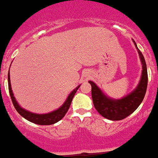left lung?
Segmentation results:
<instances>
[{"instance_id": "left-lung-1", "label": "left lung", "mask_w": 158, "mask_h": 158, "mask_svg": "<svg viewBox=\"0 0 158 158\" xmlns=\"http://www.w3.org/2000/svg\"><path fill=\"white\" fill-rule=\"evenodd\" d=\"M133 42L140 55L143 69L140 83L134 91L122 99H113L104 95L95 83L89 81L91 85V96L94 107L102 116L108 120H120L131 115L141 104L146 92L148 85L146 63L142 53L137 48L136 42L134 41Z\"/></svg>"}]
</instances>
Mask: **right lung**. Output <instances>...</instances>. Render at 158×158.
Listing matches in <instances>:
<instances>
[{
    "label": "right lung",
    "instance_id": "add662e5",
    "mask_svg": "<svg viewBox=\"0 0 158 158\" xmlns=\"http://www.w3.org/2000/svg\"><path fill=\"white\" fill-rule=\"evenodd\" d=\"M8 84H9V95H10L12 102H13L14 108H16L17 112H18L22 117H24L27 120L32 122V123H34V124H39V125H50V124H55V123H57V122L59 121L60 120H62V119L64 117L65 115H66V113L67 112V111H68L69 108H70V106H71L73 97H74V95L76 93L77 90L79 89V87H80V85H79L75 90H73V91H71V93H70V95H68L67 99H66V101L64 102V104L61 106L59 109L55 110V111H53V112H50V113L36 114L29 112V111H27V110L26 109H23V108L20 107L19 104H18V102L16 101L15 97L14 96L13 91H12L11 88L9 72L8 73Z\"/></svg>",
    "mask_w": 158,
    "mask_h": 158
}]
</instances>
